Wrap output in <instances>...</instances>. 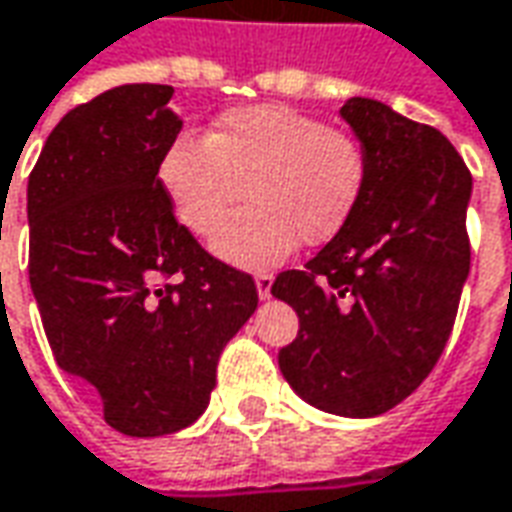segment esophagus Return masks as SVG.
<instances>
[{
	"instance_id": "obj_1",
	"label": "esophagus",
	"mask_w": 512,
	"mask_h": 512,
	"mask_svg": "<svg viewBox=\"0 0 512 512\" xmlns=\"http://www.w3.org/2000/svg\"><path fill=\"white\" fill-rule=\"evenodd\" d=\"M255 285H257V296H260V299H268V296H271V285H274V274L260 271V274H255Z\"/></svg>"
}]
</instances>
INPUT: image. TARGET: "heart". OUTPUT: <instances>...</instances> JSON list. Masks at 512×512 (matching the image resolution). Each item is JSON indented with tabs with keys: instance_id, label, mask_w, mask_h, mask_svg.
<instances>
[{
	"instance_id": "1",
	"label": "heart",
	"mask_w": 512,
	"mask_h": 512,
	"mask_svg": "<svg viewBox=\"0 0 512 512\" xmlns=\"http://www.w3.org/2000/svg\"><path fill=\"white\" fill-rule=\"evenodd\" d=\"M177 219L238 266H271L302 244L338 235L363 196L368 152L352 132L332 130L316 116L282 105L224 113L213 130L177 135L157 166Z\"/></svg>"
}]
</instances>
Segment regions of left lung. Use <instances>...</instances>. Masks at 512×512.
<instances>
[{"label": "left lung", "mask_w": 512, "mask_h": 512, "mask_svg": "<svg viewBox=\"0 0 512 512\" xmlns=\"http://www.w3.org/2000/svg\"><path fill=\"white\" fill-rule=\"evenodd\" d=\"M341 116L368 152V180L338 235L271 293L299 316L282 377L324 413H388L427 380L455 327L471 266V171L446 135L377 99Z\"/></svg>", "instance_id": "obj_1"}]
</instances>
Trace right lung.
Segmentation results:
<instances>
[{"label": "right lung", "instance_id": "add662e5", "mask_svg": "<svg viewBox=\"0 0 512 512\" xmlns=\"http://www.w3.org/2000/svg\"><path fill=\"white\" fill-rule=\"evenodd\" d=\"M171 85H119L69 110L27 182L30 285L57 366L132 438L205 413L255 280L182 227L157 166L182 130Z\"/></svg>", "mask_w": 512, "mask_h": 512}]
</instances>
